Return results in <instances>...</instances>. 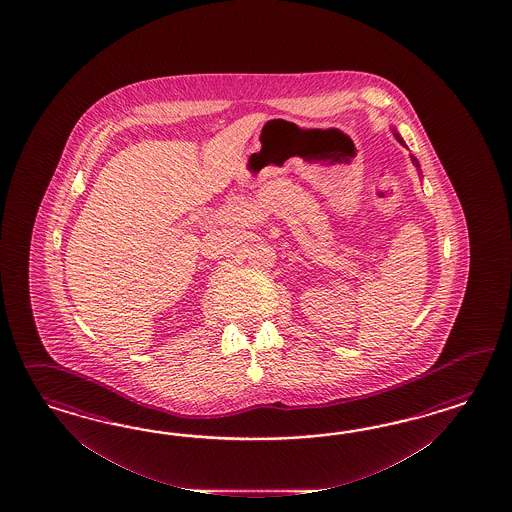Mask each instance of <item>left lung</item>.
<instances>
[{"label": "left lung", "mask_w": 512, "mask_h": 512, "mask_svg": "<svg viewBox=\"0 0 512 512\" xmlns=\"http://www.w3.org/2000/svg\"><path fill=\"white\" fill-rule=\"evenodd\" d=\"M398 140H400V142H402V144H403V140L400 139V137H398ZM413 161H415V165H417V167H419V163H417V159H415V157H413Z\"/></svg>", "instance_id": "1"}]
</instances>
